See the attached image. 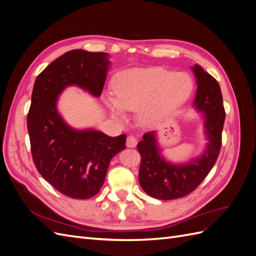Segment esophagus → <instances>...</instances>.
<instances>
[{"instance_id":"obj_1","label":"esophagus","mask_w":256,"mask_h":256,"mask_svg":"<svg viewBox=\"0 0 256 256\" xmlns=\"http://www.w3.org/2000/svg\"><path fill=\"white\" fill-rule=\"evenodd\" d=\"M136 138L134 136H127V141H126V146L128 148H134L136 146Z\"/></svg>"}]
</instances>
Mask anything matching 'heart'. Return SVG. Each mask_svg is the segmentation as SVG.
Returning <instances> with one entry per match:
<instances>
[{"mask_svg":"<svg viewBox=\"0 0 256 256\" xmlns=\"http://www.w3.org/2000/svg\"><path fill=\"white\" fill-rule=\"evenodd\" d=\"M114 97L104 95V102L116 120H125L124 111L138 110V120L152 127L164 120L182 106L193 88L190 76L164 67L128 69L114 76Z\"/></svg>","mask_w":256,"mask_h":256,"instance_id":"heart-1","label":"heart"}]
</instances>
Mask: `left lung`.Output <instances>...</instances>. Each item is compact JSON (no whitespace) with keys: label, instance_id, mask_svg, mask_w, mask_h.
Here are the masks:
<instances>
[{"label":"left lung","instance_id":"8db88e82","mask_svg":"<svg viewBox=\"0 0 256 256\" xmlns=\"http://www.w3.org/2000/svg\"><path fill=\"white\" fill-rule=\"evenodd\" d=\"M191 69L198 86L192 106L202 116L207 143L198 157L176 164L164 156L157 131L143 136L138 144L142 157L138 182L147 194L158 200H176L191 193L210 172L220 152L226 120L220 85L200 65Z\"/></svg>","mask_w":256,"mask_h":256}]
</instances>
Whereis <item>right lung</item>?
Masks as SVG:
<instances>
[{"label":"right lung","instance_id":"right-lung-1","mask_svg":"<svg viewBox=\"0 0 256 256\" xmlns=\"http://www.w3.org/2000/svg\"><path fill=\"white\" fill-rule=\"evenodd\" d=\"M111 64L108 53L76 49L53 60L34 83L28 114L34 164L46 180L69 198L97 194L111 159L125 150L126 136L72 127L58 112V100L69 86L100 97Z\"/></svg>","mask_w":256,"mask_h":256}]
</instances>
